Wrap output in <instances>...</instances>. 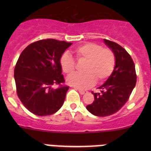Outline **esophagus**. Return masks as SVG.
<instances>
[{
	"label": "esophagus",
	"mask_w": 151,
	"mask_h": 151,
	"mask_svg": "<svg viewBox=\"0 0 151 151\" xmlns=\"http://www.w3.org/2000/svg\"><path fill=\"white\" fill-rule=\"evenodd\" d=\"M78 92H79L81 94H85L86 93V91H83V90H79L78 89Z\"/></svg>",
	"instance_id": "esophagus-1"
}]
</instances>
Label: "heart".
I'll return each instance as SVG.
<instances>
[{
    "mask_svg": "<svg viewBox=\"0 0 151 151\" xmlns=\"http://www.w3.org/2000/svg\"><path fill=\"white\" fill-rule=\"evenodd\" d=\"M73 54L78 61H85L82 68L84 73H75L66 78L68 85L77 88H87L94 85L95 80L97 82L104 81L115 67L114 53L109 48H103L98 44L86 43L80 45L74 49ZM60 65L66 74H72L75 71L74 60L66 53L61 56Z\"/></svg>",
    "mask_w": 151,
    "mask_h": 151,
    "instance_id": "obj_1",
    "label": "heart"
}]
</instances>
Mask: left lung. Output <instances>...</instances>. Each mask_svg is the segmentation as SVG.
<instances>
[{"mask_svg": "<svg viewBox=\"0 0 151 151\" xmlns=\"http://www.w3.org/2000/svg\"><path fill=\"white\" fill-rule=\"evenodd\" d=\"M114 53L115 67L106 82L98 88L101 92L93 93L94 101L86 106L97 116H107L116 113L129 100L136 84L135 66L131 56L118 44L104 39Z\"/></svg>", "mask_w": 151, "mask_h": 151, "instance_id": "1", "label": "left lung"}]
</instances>
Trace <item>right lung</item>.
<instances>
[{"label":"right lung","mask_w":151,"mask_h":151,"mask_svg":"<svg viewBox=\"0 0 151 151\" xmlns=\"http://www.w3.org/2000/svg\"><path fill=\"white\" fill-rule=\"evenodd\" d=\"M72 43L55 39L35 41L24 49L14 69L17 92L22 104L37 116H48L63 106L68 86L64 82L60 59Z\"/></svg>","instance_id":"add662e5"}]
</instances>
